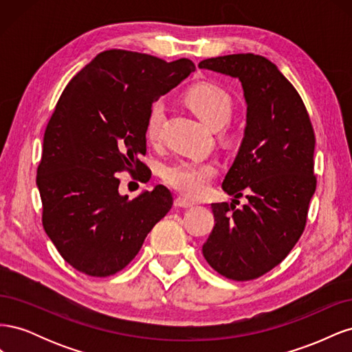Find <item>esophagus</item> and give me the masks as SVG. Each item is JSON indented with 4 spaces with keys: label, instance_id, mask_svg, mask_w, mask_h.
<instances>
[{
    "label": "esophagus",
    "instance_id": "obj_1",
    "mask_svg": "<svg viewBox=\"0 0 352 352\" xmlns=\"http://www.w3.org/2000/svg\"><path fill=\"white\" fill-rule=\"evenodd\" d=\"M175 206H176L177 208H192V207L195 206V202L189 201V199H186V198H184V197H177V198L175 199Z\"/></svg>",
    "mask_w": 352,
    "mask_h": 352
}]
</instances>
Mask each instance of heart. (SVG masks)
<instances>
[{
  "mask_svg": "<svg viewBox=\"0 0 352 352\" xmlns=\"http://www.w3.org/2000/svg\"><path fill=\"white\" fill-rule=\"evenodd\" d=\"M185 102L198 119L211 129L226 124L232 116V100L228 92L211 83H198L185 94ZM164 102L155 101L146 116L145 136L155 144L164 119ZM217 173V164L211 160L179 158L163 167L166 182L190 198H199L207 192L208 184Z\"/></svg>",
  "mask_w": 352,
  "mask_h": 352,
  "instance_id": "heart-1",
  "label": "heart"
}]
</instances>
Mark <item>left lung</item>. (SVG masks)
<instances>
[{
	"label": "left lung",
	"mask_w": 352,
	"mask_h": 352,
	"mask_svg": "<svg viewBox=\"0 0 352 352\" xmlns=\"http://www.w3.org/2000/svg\"><path fill=\"white\" fill-rule=\"evenodd\" d=\"M207 69L239 79L247 126L238 155L223 180L230 204H211L216 225L202 254L232 280L270 272L301 238L316 190V136L300 94L270 60L230 54L202 60ZM245 192L242 209L232 204Z\"/></svg>",
	"instance_id": "1"
}]
</instances>
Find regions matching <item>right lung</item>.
<instances>
[{"mask_svg":"<svg viewBox=\"0 0 352 352\" xmlns=\"http://www.w3.org/2000/svg\"><path fill=\"white\" fill-rule=\"evenodd\" d=\"M194 70L188 58L167 63L109 50L63 91L45 129L36 185L42 225L72 267L94 278L120 272L172 208L163 185L133 199L120 195L116 173L146 167L140 157L148 111Z\"/></svg>","mask_w":352,"mask_h":352,"instance_id":"obj_1","label":"right lung"}]
</instances>
